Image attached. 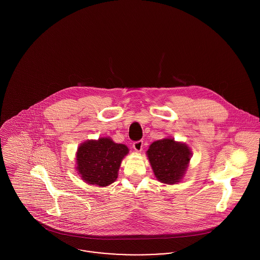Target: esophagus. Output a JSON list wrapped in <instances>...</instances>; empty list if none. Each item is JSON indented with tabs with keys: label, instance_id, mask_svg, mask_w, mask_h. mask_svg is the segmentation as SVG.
<instances>
[{
	"label": "esophagus",
	"instance_id": "34e87169",
	"mask_svg": "<svg viewBox=\"0 0 260 260\" xmlns=\"http://www.w3.org/2000/svg\"><path fill=\"white\" fill-rule=\"evenodd\" d=\"M133 148L135 149L136 151H141L143 148V141L142 140H138V141H135L133 142Z\"/></svg>",
	"mask_w": 260,
	"mask_h": 260
}]
</instances>
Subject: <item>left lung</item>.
Wrapping results in <instances>:
<instances>
[{
    "mask_svg": "<svg viewBox=\"0 0 260 260\" xmlns=\"http://www.w3.org/2000/svg\"><path fill=\"white\" fill-rule=\"evenodd\" d=\"M147 156L158 181L174 184L183 177L191 152L185 144L167 138L153 142Z\"/></svg>",
    "mask_w": 260,
    "mask_h": 260,
    "instance_id": "obj_1",
    "label": "left lung"
}]
</instances>
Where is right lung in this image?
Wrapping results in <instances>:
<instances>
[{"mask_svg": "<svg viewBox=\"0 0 260 260\" xmlns=\"http://www.w3.org/2000/svg\"><path fill=\"white\" fill-rule=\"evenodd\" d=\"M128 154L127 146L114 143L110 138L87 141L77 152V170L89 184L105 187L113 183L123 157Z\"/></svg>", "mask_w": 260, "mask_h": 260, "instance_id": "add662e5", "label": "right lung"}]
</instances>
